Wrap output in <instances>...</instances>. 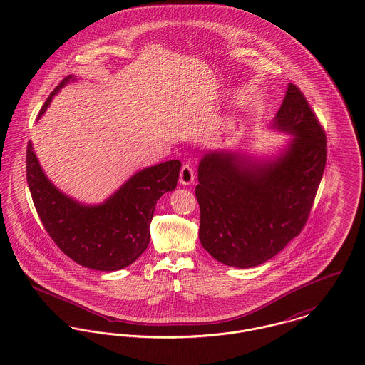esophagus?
<instances>
[{"instance_id":"esophagus-1","label":"esophagus","mask_w":365,"mask_h":365,"mask_svg":"<svg viewBox=\"0 0 365 365\" xmlns=\"http://www.w3.org/2000/svg\"><path fill=\"white\" fill-rule=\"evenodd\" d=\"M179 178H180V183H182V185H190L191 182H194L195 175H194V171H192L191 165H189V164H183V167H182V170H180Z\"/></svg>"}]
</instances>
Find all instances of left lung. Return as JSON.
<instances>
[{"label": "left lung", "instance_id": "1", "mask_svg": "<svg viewBox=\"0 0 365 365\" xmlns=\"http://www.w3.org/2000/svg\"><path fill=\"white\" fill-rule=\"evenodd\" d=\"M274 127L294 134L277 161L260 165L210 152L198 167L200 241L212 257L230 267L260 265L302 231L326 168V131L293 83Z\"/></svg>", "mask_w": 365, "mask_h": 365}]
</instances>
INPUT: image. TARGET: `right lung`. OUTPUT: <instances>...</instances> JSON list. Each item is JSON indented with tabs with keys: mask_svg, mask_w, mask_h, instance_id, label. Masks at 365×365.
Returning <instances> with one entry per match:
<instances>
[{
	"mask_svg": "<svg viewBox=\"0 0 365 365\" xmlns=\"http://www.w3.org/2000/svg\"><path fill=\"white\" fill-rule=\"evenodd\" d=\"M64 78L42 105L46 110ZM180 161L149 167L125 182L105 204L85 207L57 190L43 174L27 143L26 173L36 213L54 243L70 259L97 271H118L133 264L150 241V222L157 200L176 187Z\"/></svg>",
	"mask_w": 365,
	"mask_h": 365,
	"instance_id": "add662e5",
	"label": "right lung"
}]
</instances>
